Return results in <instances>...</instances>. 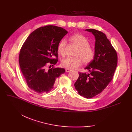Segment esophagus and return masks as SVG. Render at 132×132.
I'll return each instance as SVG.
<instances>
[{
    "mask_svg": "<svg viewBox=\"0 0 132 132\" xmlns=\"http://www.w3.org/2000/svg\"><path fill=\"white\" fill-rule=\"evenodd\" d=\"M71 71V70H70V69H66V73H68L70 72Z\"/></svg>",
    "mask_w": 132,
    "mask_h": 132,
    "instance_id": "obj_1",
    "label": "esophagus"
}]
</instances>
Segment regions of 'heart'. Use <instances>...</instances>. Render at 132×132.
I'll return each mask as SVG.
<instances>
[{
  "label": "heart",
  "instance_id": "heart-1",
  "mask_svg": "<svg viewBox=\"0 0 132 132\" xmlns=\"http://www.w3.org/2000/svg\"><path fill=\"white\" fill-rule=\"evenodd\" d=\"M72 41L79 47L77 53L78 56L75 57H68L62 60L61 65L65 68L70 70H74L79 67L83 60L85 63L88 64L94 58L95 52L93 48L90 46L88 39L80 34H75L71 37ZM66 42L64 39H61L57 46V52L61 55H64L65 52Z\"/></svg>",
  "mask_w": 132,
  "mask_h": 132
}]
</instances>
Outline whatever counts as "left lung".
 Listing matches in <instances>:
<instances>
[{
    "label": "left lung",
    "mask_w": 132,
    "mask_h": 132,
    "mask_svg": "<svg viewBox=\"0 0 132 132\" xmlns=\"http://www.w3.org/2000/svg\"><path fill=\"white\" fill-rule=\"evenodd\" d=\"M85 31L92 32L95 37V56L85 68L90 74L79 73L74 86L79 95L91 98L102 93L111 81L118 57L116 50L104 34L94 29Z\"/></svg>",
    "instance_id": "obj_1"
}]
</instances>
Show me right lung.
Here are the masks:
<instances>
[{"instance_id":"obj_1","label":"right lung","mask_w":132,"mask_h":132,"mask_svg":"<svg viewBox=\"0 0 132 132\" xmlns=\"http://www.w3.org/2000/svg\"><path fill=\"white\" fill-rule=\"evenodd\" d=\"M67 32L61 27L46 26L32 31L24 42L20 52L19 64L28 86L32 90L39 94L51 91L56 79L65 73L64 68H50V65L47 70L46 66L57 62V46Z\"/></svg>"}]
</instances>
